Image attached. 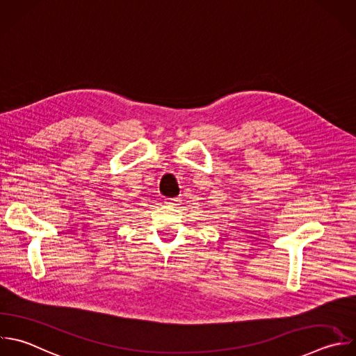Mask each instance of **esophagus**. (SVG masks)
<instances>
[{"label":"esophagus","instance_id":"esophagus-1","mask_svg":"<svg viewBox=\"0 0 356 356\" xmlns=\"http://www.w3.org/2000/svg\"><path fill=\"white\" fill-rule=\"evenodd\" d=\"M165 203H167L168 206H178V204H179V199H175V197H172V199H165Z\"/></svg>","mask_w":356,"mask_h":356}]
</instances>
